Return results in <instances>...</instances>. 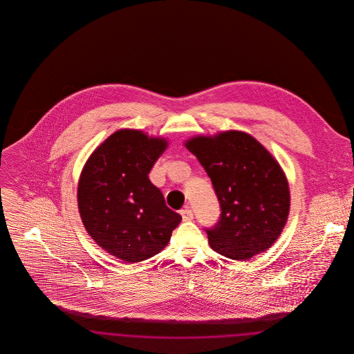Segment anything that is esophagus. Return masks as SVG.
Here are the masks:
<instances>
[{
    "label": "esophagus",
    "instance_id": "obj_1",
    "mask_svg": "<svg viewBox=\"0 0 354 354\" xmlns=\"http://www.w3.org/2000/svg\"><path fill=\"white\" fill-rule=\"evenodd\" d=\"M180 215L183 218V221H191V220L194 219V214H192V211L188 207H185V209L180 211Z\"/></svg>",
    "mask_w": 354,
    "mask_h": 354
}]
</instances>
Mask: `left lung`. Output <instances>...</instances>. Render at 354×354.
<instances>
[{
  "mask_svg": "<svg viewBox=\"0 0 354 354\" xmlns=\"http://www.w3.org/2000/svg\"><path fill=\"white\" fill-rule=\"evenodd\" d=\"M209 176L219 221L205 228L214 251L248 260L277 240L289 214V187L276 159L253 136L225 131L185 142Z\"/></svg>",
  "mask_w": 354,
  "mask_h": 354,
  "instance_id": "obj_1",
  "label": "left lung"
}]
</instances>
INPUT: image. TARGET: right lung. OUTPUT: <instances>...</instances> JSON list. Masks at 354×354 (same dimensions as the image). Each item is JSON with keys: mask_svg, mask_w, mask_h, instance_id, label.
Listing matches in <instances>:
<instances>
[{"mask_svg": "<svg viewBox=\"0 0 354 354\" xmlns=\"http://www.w3.org/2000/svg\"><path fill=\"white\" fill-rule=\"evenodd\" d=\"M165 138L119 130L95 149L78 183L84 228L106 252L138 263L160 252L182 216L169 209L149 174Z\"/></svg>", "mask_w": 354, "mask_h": 354, "instance_id": "right-lung-1", "label": "right lung"}]
</instances>
